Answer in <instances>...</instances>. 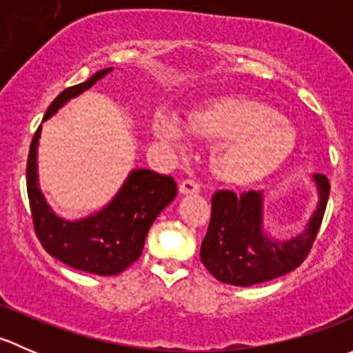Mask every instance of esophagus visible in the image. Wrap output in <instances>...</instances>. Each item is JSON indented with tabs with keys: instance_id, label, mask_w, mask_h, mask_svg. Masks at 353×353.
<instances>
[{
	"instance_id": "34e87169",
	"label": "esophagus",
	"mask_w": 353,
	"mask_h": 353,
	"mask_svg": "<svg viewBox=\"0 0 353 353\" xmlns=\"http://www.w3.org/2000/svg\"><path fill=\"white\" fill-rule=\"evenodd\" d=\"M199 190H201V186H199L198 181L194 179H184L183 183L179 184V191L183 194H196L199 193Z\"/></svg>"
}]
</instances>
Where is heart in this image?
Masks as SVG:
<instances>
[{
    "instance_id": "b5f03b06",
    "label": "heart",
    "mask_w": 353,
    "mask_h": 353,
    "mask_svg": "<svg viewBox=\"0 0 353 353\" xmlns=\"http://www.w3.org/2000/svg\"><path fill=\"white\" fill-rule=\"evenodd\" d=\"M190 133L220 141L213 167L222 179L248 184L273 172L294 152L297 134L270 105L241 95L213 99L190 116V128L169 110L154 117V134L177 152L186 150Z\"/></svg>"
}]
</instances>
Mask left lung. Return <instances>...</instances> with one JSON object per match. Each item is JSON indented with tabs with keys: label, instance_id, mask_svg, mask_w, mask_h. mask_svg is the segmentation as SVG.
I'll return each instance as SVG.
<instances>
[{
	"label": "left lung",
	"instance_id": "8db88e82",
	"mask_svg": "<svg viewBox=\"0 0 353 353\" xmlns=\"http://www.w3.org/2000/svg\"><path fill=\"white\" fill-rule=\"evenodd\" d=\"M318 210L304 234L276 243L263 232V194L256 191H216L212 198V219L201 243L199 258L219 282L249 287L279 279L302 265L311 252L325 216L330 181L314 176Z\"/></svg>",
	"mask_w": 353,
	"mask_h": 353
}]
</instances>
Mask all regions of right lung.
Segmentation results:
<instances>
[{
    "mask_svg": "<svg viewBox=\"0 0 353 353\" xmlns=\"http://www.w3.org/2000/svg\"><path fill=\"white\" fill-rule=\"evenodd\" d=\"M112 68L99 71L83 83L63 90L46 110L44 121L70 99L104 80ZM39 137L41 126L32 138L27 159V194L39 243L49 254L80 272L101 276L124 272L141 256L148 230L159 213L176 198V181L148 169L133 170L105 208L88 219L68 222L54 215L37 186Z\"/></svg>",
    "mask_w": 353,
    "mask_h": 353,
    "instance_id": "obj_1",
    "label": "right lung"
}]
</instances>
